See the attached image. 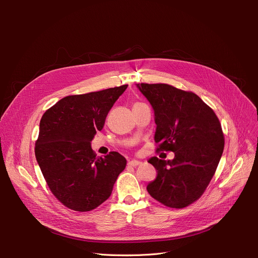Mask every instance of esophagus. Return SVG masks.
I'll list each match as a JSON object with an SVG mask.
<instances>
[{
    "label": "esophagus",
    "mask_w": 258,
    "mask_h": 258,
    "mask_svg": "<svg viewBox=\"0 0 258 258\" xmlns=\"http://www.w3.org/2000/svg\"><path fill=\"white\" fill-rule=\"evenodd\" d=\"M140 164H141V162H140V161H137V160H132V161L128 162V165H130V166H133V167H136V166H138V165H140Z\"/></svg>",
    "instance_id": "esophagus-1"
}]
</instances>
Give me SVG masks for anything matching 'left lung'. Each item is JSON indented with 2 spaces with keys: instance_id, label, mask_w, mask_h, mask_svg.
Wrapping results in <instances>:
<instances>
[{
  "instance_id": "8db88e82",
  "label": "left lung",
  "mask_w": 258,
  "mask_h": 258,
  "mask_svg": "<svg viewBox=\"0 0 258 258\" xmlns=\"http://www.w3.org/2000/svg\"><path fill=\"white\" fill-rule=\"evenodd\" d=\"M151 103L157 151L173 152L172 160H148L157 177L147 184L155 200L171 208H183L205 191L224 151L219 118L192 92L165 84H136Z\"/></svg>"
}]
</instances>
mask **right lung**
<instances>
[{
	"label": "right lung",
	"instance_id": "1",
	"mask_svg": "<svg viewBox=\"0 0 258 258\" xmlns=\"http://www.w3.org/2000/svg\"><path fill=\"white\" fill-rule=\"evenodd\" d=\"M127 85L67 96L39 122L35 157L52 194L68 208L85 212L110 198L126 160L117 152L94 154L91 141Z\"/></svg>",
	"mask_w": 258,
	"mask_h": 258
}]
</instances>
